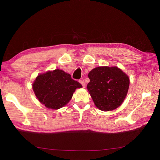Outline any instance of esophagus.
Here are the masks:
<instances>
[{
    "label": "esophagus",
    "mask_w": 160,
    "mask_h": 160,
    "mask_svg": "<svg viewBox=\"0 0 160 160\" xmlns=\"http://www.w3.org/2000/svg\"><path fill=\"white\" fill-rule=\"evenodd\" d=\"M79 82H80V83L82 85V86L83 87V88H85L86 87V83H85V81H84V80H83V79H81V80H80L79 81Z\"/></svg>",
    "instance_id": "obj_1"
}]
</instances>
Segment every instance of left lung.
<instances>
[{
	"mask_svg": "<svg viewBox=\"0 0 160 160\" xmlns=\"http://www.w3.org/2000/svg\"><path fill=\"white\" fill-rule=\"evenodd\" d=\"M88 77V90L97 108L112 111L122 103L128 92L129 78L118 67H97Z\"/></svg>",
	"mask_w": 160,
	"mask_h": 160,
	"instance_id": "left-lung-1",
	"label": "left lung"
}]
</instances>
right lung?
Here are the masks:
<instances>
[{
  "label": "right lung",
  "instance_id": "add662e5",
  "mask_svg": "<svg viewBox=\"0 0 160 160\" xmlns=\"http://www.w3.org/2000/svg\"><path fill=\"white\" fill-rule=\"evenodd\" d=\"M32 86L39 101L52 109L66 105L77 88H82L80 83L71 78L70 74L59 69L39 74Z\"/></svg>",
  "mask_w": 160,
  "mask_h": 160
}]
</instances>
